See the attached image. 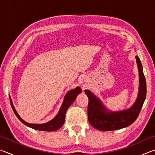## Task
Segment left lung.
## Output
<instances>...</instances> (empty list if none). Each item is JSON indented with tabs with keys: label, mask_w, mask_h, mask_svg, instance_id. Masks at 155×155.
I'll return each instance as SVG.
<instances>
[{
	"label": "left lung",
	"mask_w": 155,
	"mask_h": 155,
	"mask_svg": "<svg viewBox=\"0 0 155 155\" xmlns=\"http://www.w3.org/2000/svg\"><path fill=\"white\" fill-rule=\"evenodd\" d=\"M140 76L139 94L131 108L125 110L111 112L106 110L100 101L89 90H85L89 98L87 106L88 120L94 127L101 131H113L131 125L138 117L146 95V82L142 66L138 56H136Z\"/></svg>",
	"instance_id": "left-lung-1"
}]
</instances>
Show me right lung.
<instances>
[{"label":"right lung","mask_w":155,"mask_h":155,"mask_svg":"<svg viewBox=\"0 0 155 155\" xmlns=\"http://www.w3.org/2000/svg\"><path fill=\"white\" fill-rule=\"evenodd\" d=\"M81 92V89H80V87H77L76 89L70 90V91L67 93V94L66 95V97L64 98L63 104L61 106L57 116H56L53 120H51V121H49L47 123H45V124H30V123L25 122L24 120H23L21 119L20 117L18 115V114L17 113L15 109L14 108L12 102H11V100L10 99L11 105V107H12V109L14 112V113L15 114L17 117H18L19 120H20L22 123H24L25 125L29 127H31L34 129H36V130L52 131H55V130H57L58 129H60L61 127L64 125V121H65V116H66V112L67 111V110H68L70 106L73 103V102L75 100L77 95L78 94H80Z\"/></svg>","instance_id":"add662e5"}]
</instances>
